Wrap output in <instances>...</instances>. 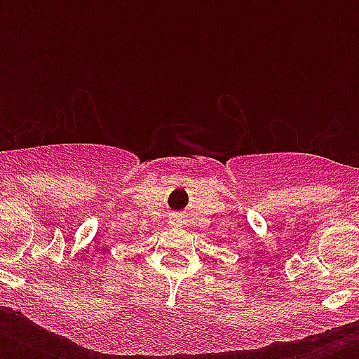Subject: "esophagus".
Here are the masks:
<instances>
[{
  "label": "esophagus",
  "mask_w": 359,
  "mask_h": 359,
  "mask_svg": "<svg viewBox=\"0 0 359 359\" xmlns=\"http://www.w3.org/2000/svg\"><path fill=\"white\" fill-rule=\"evenodd\" d=\"M171 224H173V225H175V224H177V219H171Z\"/></svg>",
  "instance_id": "obj_1"
}]
</instances>
